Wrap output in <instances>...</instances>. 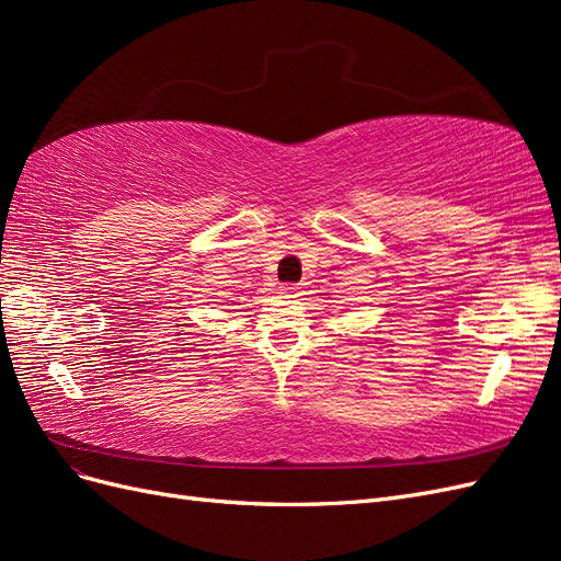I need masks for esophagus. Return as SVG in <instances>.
I'll list each match as a JSON object with an SVG mask.
<instances>
[{"label":"esophagus","instance_id":"1","mask_svg":"<svg viewBox=\"0 0 561 561\" xmlns=\"http://www.w3.org/2000/svg\"><path fill=\"white\" fill-rule=\"evenodd\" d=\"M285 290L290 293V295H297V293H299V283H287Z\"/></svg>","mask_w":561,"mask_h":561}]
</instances>
